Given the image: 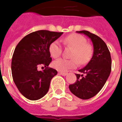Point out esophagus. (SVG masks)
<instances>
[{
    "label": "esophagus",
    "instance_id": "esophagus-1",
    "mask_svg": "<svg viewBox=\"0 0 122 122\" xmlns=\"http://www.w3.org/2000/svg\"><path fill=\"white\" fill-rule=\"evenodd\" d=\"M59 75H63V76H66L68 75L67 73H64V72H59Z\"/></svg>",
    "mask_w": 122,
    "mask_h": 122
}]
</instances>
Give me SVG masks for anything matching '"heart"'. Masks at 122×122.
Masks as SVG:
<instances>
[{
  "label": "heart",
  "instance_id": "obj_1",
  "mask_svg": "<svg viewBox=\"0 0 122 122\" xmlns=\"http://www.w3.org/2000/svg\"><path fill=\"white\" fill-rule=\"evenodd\" d=\"M65 46L73 49L71 54V59H66L60 58L56 60L52 63V66L57 70L66 71L70 69L75 68L78 63L80 65H85L91 60L93 54L92 47L87 44V39L80 34H71L63 39ZM49 51L52 57L57 58L62 52V47L60 42L55 41L50 44Z\"/></svg>",
  "mask_w": 122,
  "mask_h": 122
}]
</instances>
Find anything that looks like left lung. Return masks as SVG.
Masks as SVG:
<instances>
[{"mask_svg": "<svg viewBox=\"0 0 122 122\" xmlns=\"http://www.w3.org/2000/svg\"><path fill=\"white\" fill-rule=\"evenodd\" d=\"M87 35L92 42L94 52L91 61L75 74L76 80L69 85L72 94L81 99L95 96L106 83L112 70V58L105 42L100 37L86 30L76 31Z\"/></svg>", "mask_w": 122, "mask_h": 122, "instance_id": "left-lung-1", "label": "left lung"}]
</instances>
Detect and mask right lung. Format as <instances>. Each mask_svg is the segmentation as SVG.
Returning a JSON list of instances; mask_svg holds the SVG:
<instances>
[{"instance_id":"right-lung-1","label":"right lung","mask_w":122,"mask_h":122,"mask_svg":"<svg viewBox=\"0 0 122 122\" xmlns=\"http://www.w3.org/2000/svg\"><path fill=\"white\" fill-rule=\"evenodd\" d=\"M63 32L39 30L26 35L15 48L11 63L14 83L21 94L30 100L42 98L47 93L51 80L57 73L49 68L52 61L49 47ZM39 66L46 68L39 71Z\"/></svg>"}]
</instances>
